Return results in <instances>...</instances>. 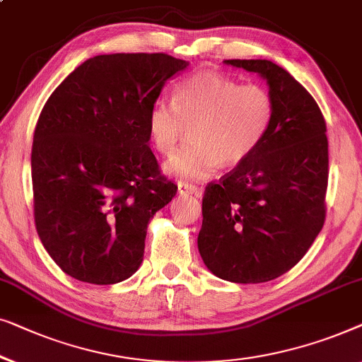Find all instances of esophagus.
I'll return each mask as SVG.
<instances>
[{
	"label": "esophagus",
	"mask_w": 362,
	"mask_h": 362,
	"mask_svg": "<svg viewBox=\"0 0 362 362\" xmlns=\"http://www.w3.org/2000/svg\"><path fill=\"white\" fill-rule=\"evenodd\" d=\"M179 193L180 195H197L198 197L200 195V188L192 185V183H188V182L180 180L179 182Z\"/></svg>",
	"instance_id": "34e87169"
}]
</instances>
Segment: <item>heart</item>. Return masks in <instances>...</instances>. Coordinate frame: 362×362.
Masks as SVG:
<instances>
[{"mask_svg": "<svg viewBox=\"0 0 362 362\" xmlns=\"http://www.w3.org/2000/svg\"><path fill=\"white\" fill-rule=\"evenodd\" d=\"M274 116L276 101L267 88L208 70L180 81L172 101L157 100L147 113V131L156 151L170 156L190 128V141L167 170L185 180H205L221 164L247 160L266 139Z\"/></svg>", "mask_w": 362, "mask_h": 362, "instance_id": "1", "label": "heart"}]
</instances>
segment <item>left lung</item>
<instances>
[{
    "instance_id": "obj_1",
    "label": "left lung",
    "mask_w": 362,
    "mask_h": 362,
    "mask_svg": "<svg viewBox=\"0 0 362 362\" xmlns=\"http://www.w3.org/2000/svg\"><path fill=\"white\" fill-rule=\"evenodd\" d=\"M226 64L267 80L276 116L259 149L206 185L198 251L223 281L267 282L290 271L325 225L327 121L313 96L271 60Z\"/></svg>"
}]
</instances>
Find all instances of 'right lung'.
<instances>
[{
  "label": "right lung",
  "instance_id": "obj_1",
  "mask_svg": "<svg viewBox=\"0 0 362 362\" xmlns=\"http://www.w3.org/2000/svg\"><path fill=\"white\" fill-rule=\"evenodd\" d=\"M187 65L162 52L96 55L45 101L30 152L34 221L70 277L110 285L139 269L147 223L177 192L147 146V113Z\"/></svg>",
  "mask_w": 362,
  "mask_h": 362
}]
</instances>
